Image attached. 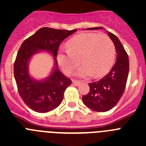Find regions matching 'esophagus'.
Here are the masks:
<instances>
[{"label":"esophagus","instance_id":"obj_1","mask_svg":"<svg viewBox=\"0 0 146 146\" xmlns=\"http://www.w3.org/2000/svg\"><path fill=\"white\" fill-rule=\"evenodd\" d=\"M72 83L74 85H76V86H79L81 82L80 81H77V80H72Z\"/></svg>","mask_w":146,"mask_h":146}]
</instances>
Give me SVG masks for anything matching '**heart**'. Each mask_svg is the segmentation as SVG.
Instances as JSON below:
<instances>
[{
    "label": "heart",
    "mask_w": 146,
    "mask_h": 146,
    "mask_svg": "<svg viewBox=\"0 0 146 146\" xmlns=\"http://www.w3.org/2000/svg\"><path fill=\"white\" fill-rule=\"evenodd\" d=\"M68 50L58 54V61L65 73L70 74L80 64L83 66L76 72L79 77H101L110 70L115 60V47L105 34L82 33L75 35L67 43Z\"/></svg>",
    "instance_id": "heart-1"
}]
</instances>
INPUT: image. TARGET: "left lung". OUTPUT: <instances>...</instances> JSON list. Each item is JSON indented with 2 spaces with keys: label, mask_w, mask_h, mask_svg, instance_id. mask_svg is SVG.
<instances>
[{
  "label": "left lung",
  "mask_w": 146,
  "mask_h": 146,
  "mask_svg": "<svg viewBox=\"0 0 146 146\" xmlns=\"http://www.w3.org/2000/svg\"><path fill=\"white\" fill-rule=\"evenodd\" d=\"M102 27L86 30L102 29ZM116 50L117 59L110 72L102 79L88 83L90 91L82 96L88 108L96 112H106L114 108L123 94L128 78L129 63L128 55L116 36L108 31Z\"/></svg>",
  "instance_id": "obj_1"
}]
</instances>
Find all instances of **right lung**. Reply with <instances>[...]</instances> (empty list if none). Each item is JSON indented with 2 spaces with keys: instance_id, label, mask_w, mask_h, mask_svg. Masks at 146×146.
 <instances>
[{
  "instance_id": "obj_1",
  "label": "right lung",
  "mask_w": 146,
  "mask_h": 146,
  "mask_svg": "<svg viewBox=\"0 0 146 146\" xmlns=\"http://www.w3.org/2000/svg\"><path fill=\"white\" fill-rule=\"evenodd\" d=\"M77 30L42 28L22 44L14 65V74L19 94L27 106L38 113H47L59 106L64 91L72 83L58 70L56 57L63 40ZM45 51L54 56V66L48 77L38 81L29 75V61L35 54Z\"/></svg>"
}]
</instances>
